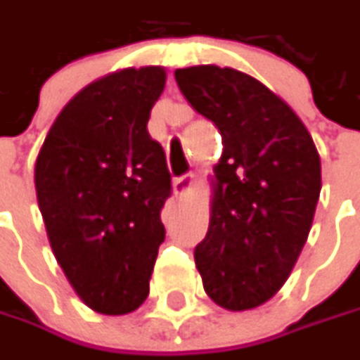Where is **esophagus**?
<instances>
[{"instance_id": "esophagus-1", "label": "esophagus", "mask_w": 360, "mask_h": 360, "mask_svg": "<svg viewBox=\"0 0 360 360\" xmlns=\"http://www.w3.org/2000/svg\"><path fill=\"white\" fill-rule=\"evenodd\" d=\"M194 182H196L194 174H186L182 178H176L174 180V193L178 194V196H186L188 193H193Z\"/></svg>"}]
</instances>
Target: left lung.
Returning a JSON list of instances; mask_svg holds the SVG:
<instances>
[{"label":"left lung","instance_id":"left-lung-1","mask_svg":"<svg viewBox=\"0 0 360 360\" xmlns=\"http://www.w3.org/2000/svg\"><path fill=\"white\" fill-rule=\"evenodd\" d=\"M174 77L223 141L209 231L194 250L205 293L229 311L254 309L285 285L307 242L320 153L295 110L244 71L194 65Z\"/></svg>","mask_w":360,"mask_h":360}]
</instances>
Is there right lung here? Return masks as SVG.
I'll return each mask as SVG.
<instances>
[{"label":"right lung","mask_w":360,"mask_h":360,"mask_svg":"<svg viewBox=\"0 0 360 360\" xmlns=\"http://www.w3.org/2000/svg\"><path fill=\"white\" fill-rule=\"evenodd\" d=\"M164 88L160 65L91 82L55 118L34 164L53 254L77 297L104 316L131 314L147 299L166 238L169 172L147 133Z\"/></svg>","instance_id":"obj_1"}]
</instances>
